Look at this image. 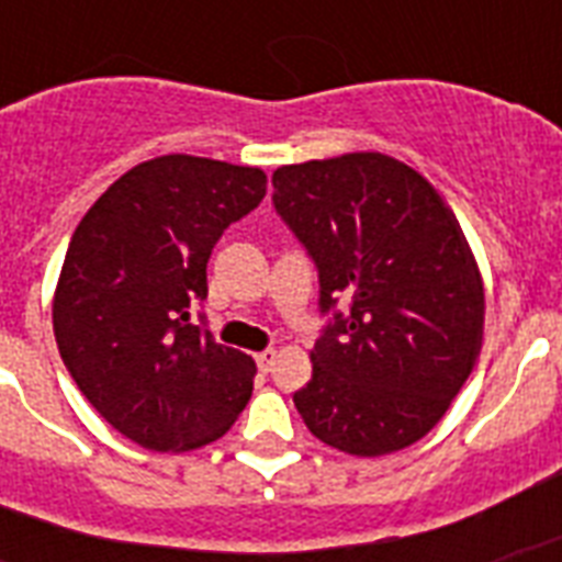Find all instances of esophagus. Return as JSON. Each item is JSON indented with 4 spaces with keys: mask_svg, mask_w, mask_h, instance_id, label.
<instances>
[{
    "mask_svg": "<svg viewBox=\"0 0 562 562\" xmlns=\"http://www.w3.org/2000/svg\"><path fill=\"white\" fill-rule=\"evenodd\" d=\"M273 364H277V350H262L256 356V368L262 370V373H271Z\"/></svg>",
    "mask_w": 562,
    "mask_h": 562,
    "instance_id": "1",
    "label": "esophagus"
}]
</instances>
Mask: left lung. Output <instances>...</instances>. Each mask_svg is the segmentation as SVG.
Segmentation results:
<instances>
[{
	"label": "left lung",
	"instance_id": "8db88e82",
	"mask_svg": "<svg viewBox=\"0 0 562 562\" xmlns=\"http://www.w3.org/2000/svg\"><path fill=\"white\" fill-rule=\"evenodd\" d=\"M273 210L317 268L326 317L312 382L294 393L308 431L375 458L417 443L475 368L484 285L454 212L384 154L273 171Z\"/></svg>",
	"mask_w": 562,
	"mask_h": 562
}]
</instances>
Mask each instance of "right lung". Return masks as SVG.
Listing matches in <instances>:
<instances>
[{"label":"right lung","instance_id":"right-lung-1","mask_svg":"<svg viewBox=\"0 0 562 562\" xmlns=\"http://www.w3.org/2000/svg\"><path fill=\"white\" fill-rule=\"evenodd\" d=\"M265 175L169 154L113 183L75 227L55 291V338L78 391L134 443L218 440L254 391V361L192 312L224 229L265 198Z\"/></svg>","mask_w":562,"mask_h":562}]
</instances>
